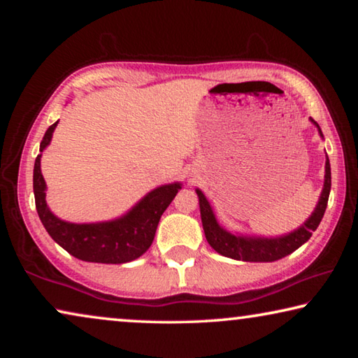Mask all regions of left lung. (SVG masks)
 <instances>
[{
  "mask_svg": "<svg viewBox=\"0 0 358 358\" xmlns=\"http://www.w3.org/2000/svg\"><path fill=\"white\" fill-rule=\"evenodd\" d=\"M311 123L316 126L319 131V136L324 138L322 131H320L319 124L313 118ZM331 187V171H330V161L325 157V177H324V187L320 192V197L317 201L316 208L311 213V216L301 224L299 229L292 230L286 235H280V237H260V235H245L238 232H229L224 229L220 222H217L215 211L211 208L208 199L205 194L196 189L199 197V207H201V217L205 237H207L208 245L213 248L216 252H220L224 257H230L235 260H243V262H275L282 257L292 254L295 250H299L301 245H305L308 240L311 238L314 230L322 221L327 202H329Z\"/></svg>",
  "mask_w": 358,
  "mask_h": 358,
  "instance_id": "1",
  "label": "left lung"
}]
</instances>
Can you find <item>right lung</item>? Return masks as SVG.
I'll return each instance as SVG.
<instances>
[{
	"label": "right lung",
	"instance_id": "right-lung-1",
	"mask_svg": "<svg viewBox=\"0 0 358 358\" xmlns=\"http://www.w3.org/2000/svg\"><path fill=\"white\" fill-rule=\"evenodd\" d=\"M58 121L45 131L39 147L41 155L34 161L33 189L41 222L63 250L85 262L126 264L138 259L153 243L161 216L181 189V183L175 181L155 187L124 215L110 221L78 224L59 220L45 202L47 185L41 172L42 151L50 145Z\"/></svg>",
	"mask_w": 358,
	"mask_h": 358
}]
</instances>
